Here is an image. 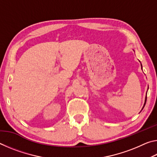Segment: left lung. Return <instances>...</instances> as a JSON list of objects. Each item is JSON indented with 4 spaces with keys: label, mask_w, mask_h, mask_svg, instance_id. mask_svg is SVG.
Returning a JSON list of instances; mask_svg holds the SVG:
<instances>
[{
    "label": "left lung",
    "mask_w": 157,
    "mask_h": 157,
    "mask_svg": "<svg viewBox=\"0 0 157 157\" xmlns=\"http://www.w3.org/2000/svg\"><path fill=\"white\" fill-rule=\"evenodd\" d=\"M141 65V64H140ZM141 67H142V65H141ZM146 100H147V94H146V97H145V103H144V105H143V109L144 108V107H145V103H146Z\"/></svg>",
    "instance_id": "obj_1"
}]
</instances>
